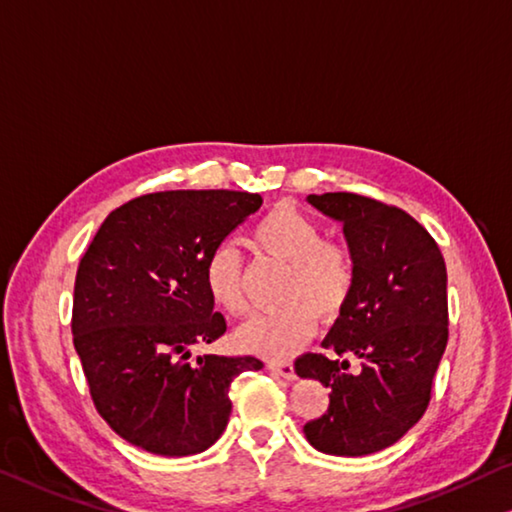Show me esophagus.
<instances>
[{
	"mask_svg": "<svg viewBox=\"0 0 512 512\" xmlns=\"http://www.w3.org/2000/svg\"><path fill=\"white\" fill-rule=\"evenodd\" d=\"M267 368H270L274 375L283 377V380H295V366L290 364V361H270Z\"/></svg>",
	"mask_w": 512,
	"mask_h": 512,
	"instance_id": "34e87169",
	"label": "esophagus"
}]
</instances>
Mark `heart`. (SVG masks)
I'll list each match as a JSON object with an SVG mask.
<instances>
[{
    "instance_id": "b5f03b06",
    "label": "heart",
    "mask_w": 512,
    "mask_h": 512,
    "mask_svg": "<svg viewBox=\"0 0 512 512\" xmlns=\"http://www.w3.org/2000/svg\"><path fill=\"white\" fill-rule=\"evenodd\" d=\"M251 240L258 249L286 261L279 286L283 302L249 318L235 332V343L251 355L290 357L311 336L316 313L332 320L348 304L355 288V261L343 242L322 240L320 226L293 206H277L258 219ZM203 283L217 309L229 316L247 311L240 256L231 245L210 251Z\"/></svg>"
}]
</instances>
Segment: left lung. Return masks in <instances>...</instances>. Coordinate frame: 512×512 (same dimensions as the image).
<instances>
[{"mask_svg": "<svg viewBox=\"0 0 512 512\" xmlns=\"http://www.w3.org/2000/svg\"><path fill=\"white\" fill-rule=\"evenodd\" d=\"M355 261V288L322 348L359 359L302 355L295 373L329 387V410L304 426L327 455L377 453L396 444L430 403L448 341L446 265L432 235L405 210L352 192L309 194Z\"/></svg>", "mask_w": 512, "mask_h": 512, "instance_id": "obj_1", "label": "left lung"}]
</instances>
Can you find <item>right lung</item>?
<instances>
[{"mask_svg": "<svg viewBox=\"0 0 512 512\" xmlns=\"http://www.w3.org/2000/svg\"><path fill=\"white\" fill-rule=\"evenodd\" d=\"M261 194L174 190L109 212L75 277L73 343L102 419L125 442L183 458L231 416V382L256 357L201 355L226 332L203 283L212 249L261 208Z\"/></svg>", "mask_w": 512, "mask_h": 512, "instance_id": "right-lung-1", "label": "right lung"}]
</instances>
